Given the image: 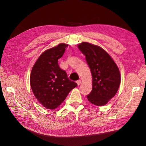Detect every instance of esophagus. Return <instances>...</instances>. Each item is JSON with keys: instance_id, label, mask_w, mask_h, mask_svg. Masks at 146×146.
<instances>
[{"instance_id": "34e87169", "label": "esophagus", "mask_w": 146, "mask_h": 146, "mask_svg": "<svg viewBox=\"0 0 146 146\" xmlns=\"http://www.w3.org/2000/svg\"><path fill=\"white\" fill-rule=\"evenodd\" d=\"M76 83H77V84L78 85H80V84L81 83V80H77V82H76Z\"/></svg>"}]
</instances>
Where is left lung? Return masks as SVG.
<instances>
[{
    "instance_id": "obj_1",
    "label": "left lung",
    "mask_w": 146,
    "mask_h": 146,
    "mask_svg": "<svg viewBox=\"0 0 146 146\" xmlns=\"http://www.w3.org/2000/svg\"><path fill=\"white\" fill-rule=\"evenodd\" d=\"M85 56L92 75V91L88 100L94 105L107 104L117 93L121 77L117 64L108 53L101 47L88 42L77 46Z\"/></svg>"
}]
</instances>
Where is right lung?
<instances>
[{
	"label": "right lung",
	"instance_id": "obj_1",
	"mask_svg": "<svg viewBox=\"0 0 146 146\" xmlns=\"http://www.w3.org/2000/svg\"><path fill=\"white\" fill-rule=\"evenodd\" d=\"M68 46L61 43L45 50L39 56L31 71L30 83L38 102L48 110H55L62 104L69 92L77 85L70 81L58 60Z\"/></svg>",
	"mask_w": 146,
	"mask_h": 146
}]
</instances>
